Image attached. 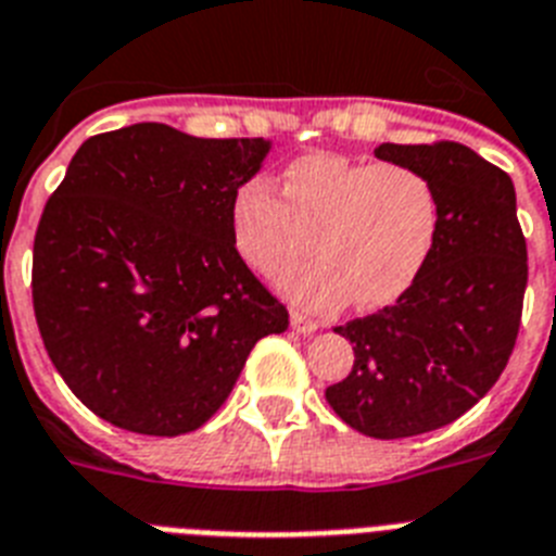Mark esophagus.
<instances>
[{
	"mask_svg": "<svg viewBox=\"0 0 556 556\" xmlns=\"http://www.w3.org/2000/svg\"><path fill=\"white\" fill-rule=\"evenodd\" d=\"M291 328L296 333H302V337H305V333H314L319 328L317 323H314V319H308V317H302L300 311H293L291 314Z\"/></svg>",
	"mask_w": 556,
	"mask_h": 556,
	"instance_id": "1",
	"label": "esophagus"
}]
</instances>
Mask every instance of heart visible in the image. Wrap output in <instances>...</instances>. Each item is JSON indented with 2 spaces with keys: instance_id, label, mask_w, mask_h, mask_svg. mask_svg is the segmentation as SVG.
<instances>
[{
  "instance_id": "b5f03b06",
  "label": "heart",
  "mask_w": 556,
  "mask_h": 556,
  "mask_svg": "<svg viewBox=\"0 0 556 556\" xmlns=\"http://www.w3.org/2000/svg\"><path fill=\"white\" fill-rule=\"evenodd\" d=\"M282 195L265 179H248L233 193L228 228L239 260L265 279L314 245L317 263L279 282L308 311L340 308L351 296L363 308L394 302L419 277L440 231V193L405 162L308 153L286 168Z\"/></svg>"
}]
</instances>
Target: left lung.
<instances>
[{
	"label": "left lung",
	"mask_w": 556,
	"mask_h": 556,
	"mask_svg": "<svg viewBox=\"0 0 556 556\" xmlns=\"http://www.w3.org/2000/svg\"><path fill=\"white\" fill-rule=\"evenodd\" d=\"M440 193V231L419 277L388 308L337 325L354 345L349 377L325 391L342 422L374 440L448 426L508 365L528 282L511 176L459 142L386 146Z\"/></svg>",
	"instance_id": "left-lung-1"
}]
</instances>
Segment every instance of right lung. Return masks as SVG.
I'll return each mask as SVG.
<instances>
[{
    "label": "right lung",
    "mask_w": 556,
    "mask_h": 556,
    "mask_svg": "<svg viewBox=\"0 0 556 556\" xmlns=\"http://www.w3.org/2000/svg\"><path fill=\"white\" fill-rule=\"evenodd\" d=\"M268 151L139 122L74 153L36 228L34 311L62 380L111 426L197 431L256 342L288 328L228 228Z\"/></svg>",
    "instance_id": "add662e5"
}]
</instances>
